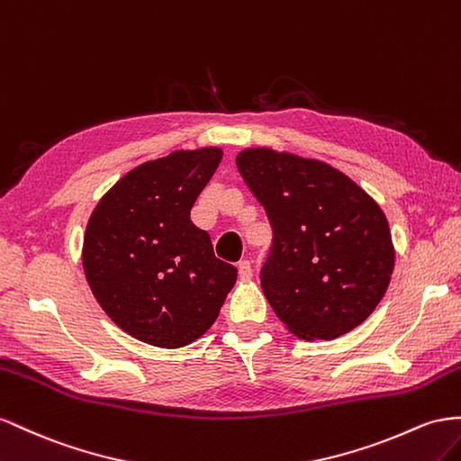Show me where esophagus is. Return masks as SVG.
Returning a JSON list of instances; mask_svg holds the SVG:
<instances>
[{
	"instance_id": "esophagus-1",
	"label": "esophagus",
	"mask_w": 461,
	"mask_h": 461,
	"mask_svg": "<svg viewBox=\"0 0 461 461\" xmlns=\"http://www.w3.org/2000/svg\"><path fill=\"white\" fill-rule=\"evenodd\" d=\"M238 270H240V278L243 282H249L253 278V267H251V262H249V260H241L238 265Z\"/></svg>"
}]
</instances>
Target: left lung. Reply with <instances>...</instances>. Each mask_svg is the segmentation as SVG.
<instances>
[{
  "instance_id": "8db88e82",
  "label": "left lung",
  "mask_w": 461,
  "mask_h": 461,
  "mask_svg": "<svg viewBox=\"0 0 461 461\" xmlns=\"http://www.w3.org/2000/svg\"><path fill=\"white\" fill-rule=\"evenodd\" d=\"M235 164L272 223L260 285L276 317L301 339H334L369 319L393 270L388 220L373 196L312 158L257 147Z\"/></svg>"
}]
</instances>
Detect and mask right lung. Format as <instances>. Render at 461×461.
<instances>
[{
	"mask_svg": "<svg viewBox=\"0 0 461 461\" xmlns=\"http://www.w3.org/2000/svg\"><path fill=\"white\" fill-rule=\"evenodd\" d=\"M221 149L176 150L127 172L92 210L83 241L86 282L104 312L144 344L176 349L218 319L238 268L214 257L191 208Z\"/></svg>",
	"mask_w": 461,
	"mask_h": 461,
	"instance_id": "obj_1",
	"label": "right lung"
}]
</instances>
